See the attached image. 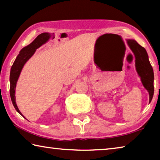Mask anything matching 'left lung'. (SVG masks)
Masks as SVG:
<instances>
[{"label": "left lung", "mask_w": 160, "mask_h": 160, "mask_svg": "<svg viewBox=\"0 0 160 160\" xmlns=\"http://www.w3.org/2000/svg\"><path fill=\"white\" fill-rule=\"evenodd\" d=\"M127 43L135 55V68L143 86L149 92L150 103L154 94V72L149 61L148 53L144 47H141L133 39H128Z\"/></svg>", "instance_id": "obj_1"}]
</instances>
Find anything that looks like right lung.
Returning <instances> with one entry per match:
<instances>
[{
	"label": "right lung",
	"instance_id": "obj_1",
	"mask_svg": "<svg viewBox=\"0 0 160 160\" xmlns=\"http://www.w3.org/2000/svg\"><path fill=\"white\" fill-rule=\"evenodd\" d=\"M49 39V34L48 33H42L39 34L30 44H29L27 47H24L20 51V53L16 58L15 61L13 63L12 66L10 70V94L11 100L12 102L13 106H14L16 111L22 116V113L20 112L18 107L16 104L15 102V88L16 84H17L18 80L20 76L21 70L22 69L24 65L26 63L29 58H30L32 55L34 53L38 48H39L42 45L45 44L48 40Z\"/></svg>",
	"mask_w": 160,
	"mask_h": 160
}]
</instances>
